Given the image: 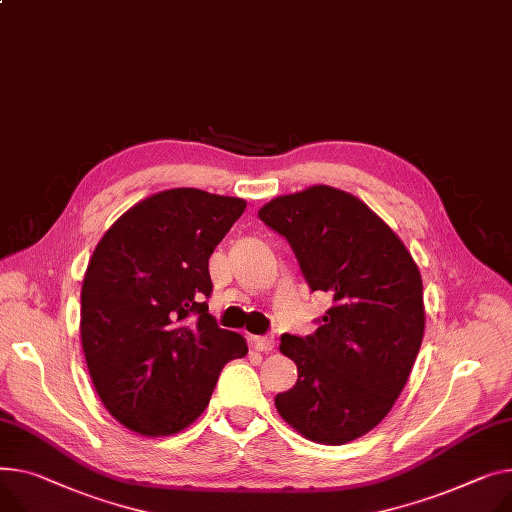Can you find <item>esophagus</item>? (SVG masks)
Wrapping results in <instances>:
<instances>
[{
  "instance_id": "34e87169",
  "label": "esophagus",
  "mask_w": 512,
  "mask_h": 512,
  "mask_svg": "<svg viewBox=\"0 0 512 512\" xmlns=\"http://www.w3.org/2000/svg\"><path fill=\"white\" fill-rule=\"evenodd\" d=\"M249 342L259 352H271V350H274V337H271V335H253Z\"/></svg>"
}]
</instances>
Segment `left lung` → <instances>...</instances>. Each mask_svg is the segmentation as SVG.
<instances>
[{
	"label": "left lung",
	"mask_w": 512,
	"mask_h": 512,
	"mask_svg": "<svg viewBox=\"0 0 512 512\" xmlns=\"http://www.w3.org/2000/svg\"><path fill=\"white\" fill-rule=\"evenodd\" d=\"M259 220L290 243L311 290L333 296L313 335H282L298 381L276 410L304 438L346 445L381 424L410 379L426 325L420 269L364 201L329 185L271 199Z\"/></svg>",
	"instance_id": "obj_1"
}]
</instances>
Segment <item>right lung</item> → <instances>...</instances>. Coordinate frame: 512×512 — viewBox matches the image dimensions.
<instances>
[{"instance_id": "1", "label": "right lung", "mask_w": 512, "mask_h": 512, "mask_svg": "<svg viewBox=\"0 0 512 512\" xmlns=\"http://www.w3.org/2000/svg\"><path fill=\"white\" fill-rule=\"evenodd\" d=\"M247 201L179 187L135 203L98 241L82 284L80 335L109 414L173 436L206 410L226 362L249 348L208 313V261Z\"/></svg>"}]
</instances>
